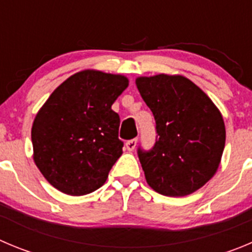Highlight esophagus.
I'll use <instances>...</instances> for the list:
<instances>
[{"label":"esophagus","instance_id":"34e87169","mask_svg":"<svg viewBox=\"0 0 252 252\" xmlns=\"http://www.w3.org/2000/svg\"><path fill=\"white\" fill-rule=\"evenodd\" d=\"M137 143H138V139L135 138V139H130L128 140V142L126 143V150H129V152H133L134 149H135V147H137Z\"/></svg>","mask_w":252,"mask_h":252}]
</instances>
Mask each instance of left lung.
<instances>
[{
  "label": "left lung",
  "instance_id": "left-lung-1",
  "mask_svg": "<svg viewBox=\"0 0 252 252\" xmlns=\"http://www.w3.org/2000/svg\"><path fill=\"white\" fill-rule=\"evenodd\" d=\"M135 84L157 123V142L138 150L148 185L165 196H185L215 175L226 139L222 115L195 83L180 74L138 77Z\"/></svg>",
  "mask_w": 252,
  "mask_h": 252
}]
</instances>
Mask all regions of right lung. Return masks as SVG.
<instances>
[{"instance_id":"add662e5","label":"right lung","mask_w":252,"mask_h":252,"mask_svg":"<svg viewBox=\"0 0 252 252\" xmlns=\"http://www.w3.org/2000/svg\"><path fill=\"white\" fill-rule=\"evenodd\" d=\"M123 74L84 69L53 91L32 124L33 160L60 191L81 196L99 189L123 154L113 103L128 87Z\"/></svg>"}]
</instances>
